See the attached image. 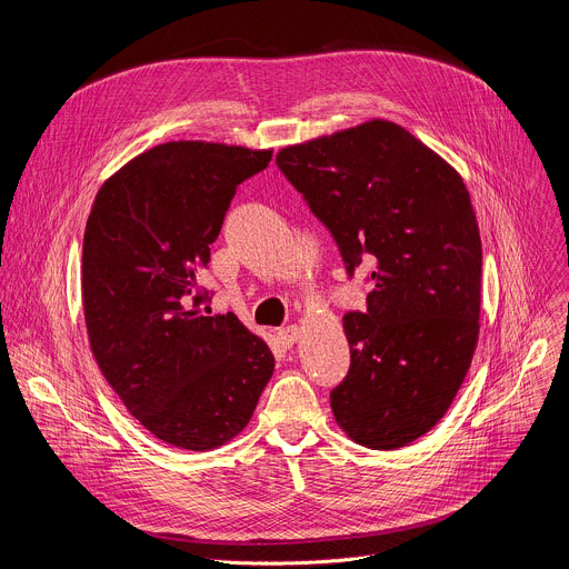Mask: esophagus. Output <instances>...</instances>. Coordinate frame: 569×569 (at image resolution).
<instances>
[{
	"instance_id": "esophagus-1",
	"label": "esophagus",
	"mask_w": 569,
	"mask_h": 569,
	"mask_svg": "<svg viewBox=\"0 0 569 569\" xmlns=\"http://www.w3.org/2000/svg\"><path fill=\"white\" fill-rule=\"evenodd\" d=\"M277 336H279V342L290 349L299 340V329L297 327H283V329H279Z\"/></svg>"
}]
</instances>
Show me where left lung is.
Segmentation results:
<instances>
[{"label":"left lung","instance_id":"1","mask_svg":"<svg viewBox=\"0 0 569 569\" xmlns=\"http://www.w3.org/2000/svg\"><path fill=\"white\" fill-rule=\"evenodd\" d=\"M283 178L329 229L347 277L371 263L367 310L345 315L351 365L331 389L340 428L373 450L446 415L479 331L481 242L461 178L391 121L283 148Z\"/></svg>","mask_w":569,"mask_h":569}]
</instances>
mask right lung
I'll return each mask as SVG.
<instances>
[{"instance_id":"right-lung-1","label":"right lung","mask_w":569,"mask_h":569,"mask_svg":"<svg viewBox=\"0 0 569 569\" xmlns=\"http://www.w3.org/2000/svg\"><path fill=\"white\" fill-rule=\"evenodd\" d=\"M272 150L159 143L97 193L83 238V308L94 358L157 439L211 450L257 410L274 356L236 315H209L211 242L236 189Z\"/></svg>"}]
</instances>
